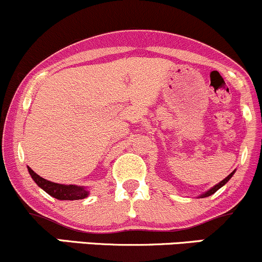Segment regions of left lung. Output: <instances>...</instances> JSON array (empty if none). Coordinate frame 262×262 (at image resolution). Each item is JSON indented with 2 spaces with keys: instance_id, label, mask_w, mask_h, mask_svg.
I'll use <instances>...</instances> for the list:
<instances>
[{
  "instance_id": "obj_1",
  "label": "left lung",
  "mask_w": 262,
  "mask_h": 262,
  "mask_svg": "<svg viewBox=\"0 0 262 262\" xmlns=\"http://www.w3.org/2000/svg\"><path fill=\"white\" fill-rule=\"evenodd\" d=\"M235 170H236V169H234V170H233V172H231V173H230V174H229V176H228V177H226V178H224V179H223V181H222V182H219V183H218V184H215V186H214V187H211V188H210V189H208V190H207V192H204V193H203V194H201V195H199V196H198V198H205V196H209V195H211V194H214V193H215V192H216V190H218V189H220V188H222L223 186H225V184H226V183H228V182H229V179H230V178H231V177H233V176H234Z\"/></svg>"
}]
</instances>
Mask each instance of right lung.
<instances>
[{"label":"right lung","instance_id":"1","mask_svg":"<svg viewBox=\"0 0 262 262\" xmlns=\"http://www.w3.org/2000/svg\"><path fill=\"white\" fill-rule=\"evenodd\" d=\"M29 174L32 179L36 182L38 187H40L46 193L52 195L53 198L59 199V201H78V199H84L89 195V190L86 187L74 186V184H59L54 182L47 181L38 176L31 167H27Z\"/></svg>","mask_w":262,"mask_h":262}]
</instances>
